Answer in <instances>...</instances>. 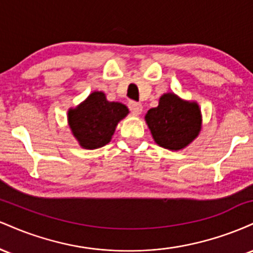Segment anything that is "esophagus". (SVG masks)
Segmentation results:
<instances>
[{"label": "esophagus", "mask_w": 253, "mask_h": 253, "mask_svg": "<svg viewBox=\"0 0 253 253\" xmlns=\"http://www.w3.org/2000/svg\"><path fill=\"white\" fill-rule=\"evenodd\" d=\"M128 108L130 112L135 115L141 114V112H143V106H141V103L134 102V101H130V102L128 103Z\"/></svg>", "instance_id": "1"}]
</instances>
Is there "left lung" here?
I'll return each instance as SVG.
<instances>
[{
  "label": "left lung",
  "mask_w": 253,
  "mask_h": 253,
  "mask_svg": "<svg viewBox=\"0 0 253 253\" xmlns=\"http://www.w3.org/2000/svg\"><path fill=\"white\" fill-rule=\"evenodd\" d=\"M145 121L156 143L172 151L187 147L202 127L199 104L182 100L173 92L162 95L158 107L147 112Z\"/></svg>",
  "instance_id": "8db88e82"
}]
</instances>
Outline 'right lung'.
I'll return each mask as SVG.
<instances>
[{
    "instance_id": "right-lung-1",
    "label": "right lung",
    "mask_w": 253,
    "mask_h": 253,
    "mask_svg": "<svg viewBox=\"0 0 253 253\" xmlns=\"http://www.w3.org/2000/svg\"><path fill=\"white\" fill-rule=\"evenodd\" d=\"M128 114V108L120 102H109L102 91H94L68 112L72 134L81 146L95 150L107 145L120 120Z\"/></svg>"
}]
</instances>
